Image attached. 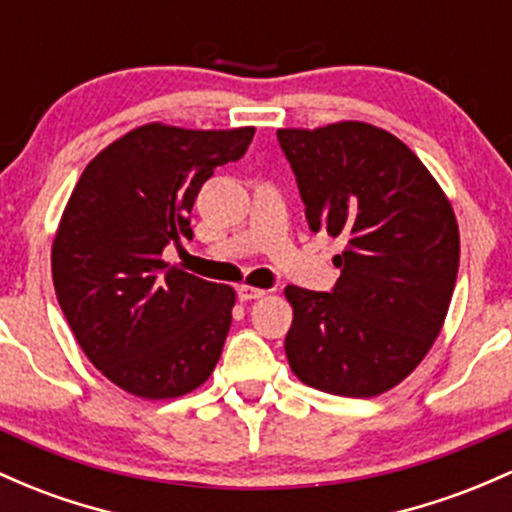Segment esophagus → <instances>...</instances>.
Returning a JSON list of instances; mask_svg holds the SVG:
<instances>
[{
    "instance_id": "34e87169",
    "label": "esophagus",
    "mask_w": 512,
    "mask_h": 512,
    "mask_svg": "<svg viewBox=\"0 0 512 512\" xmlns=\"http://www.w3.org/2000/svg\"><path fill=\"white\" fill-rule=\"evenodd\" d=\"M265 294H267V291H265V289H257V286H247V284L238 286V299H240V301L262 299V296H265Z\"/></svg>"
}]
</instances>
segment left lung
<instances>
[{
  "label": "left lung",
  "instance_id": "left-lung-1",
  "mask_svg": "<svg viewBox=\"0 0 512 512\" xmlns=\"http://www.w3.org/2000/svg\"><path fill=\"white\" fill-rule=\"evenodd\" d=\"M277 138L308 226L345 243L333 289H284L291 372L335 396L389 391L445 323L459 269L452 206L413 150L369 123L282 128Z\"/></svg>",
  "mask_w": 512,
  "mask_h": 512
}]
</instances>
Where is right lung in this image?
Masks as SVG:
<instances>
[{"label": "right lung", "mask_w": 512, "mask_h": 512, "mask_svg": "<svg viewBox=\"0 0 512 512\" xmlns=\"http://www.w3.org/2000/svg\"><path fill=\"white\" fill-rule=\"evenodd\" d=\"M252 136L140 126L89 162L67 201L50 257L55 296L89 362L133 396H184L221 357L233 289L165 265L162 252L194 238L199 189Z\"/></svg>", "instance_id": "add662e5"}]
</instances>
